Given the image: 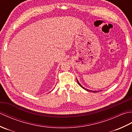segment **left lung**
<instances>
[{"mask_svg":"<svg viewBox=\"0 0 132 132\" xmlns=\"http://www.w3.org/2000/svg\"><path fill=\"white\" fill-rule=\"evenodd\" d=\"M77 82H78V84H79V85L81 87H82V88H83V89H85V90H86V91H89V92H99V91H91V90H89V89H86V88H85V87H83L82 86V85H80V84L79 83V82H78V80H77Z\"/></svg>","mask_w":132,"mask_h":132,"instance_id":"left-lung-1","label":"left lung"}]
</instances>
